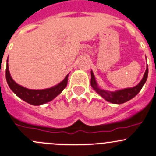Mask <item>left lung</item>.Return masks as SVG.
Returning a JSON list of instances; mask_svg holds the SVG:
<instances>
[{
	"label": "left lung",
	"mask_w": 156,
	"mask_h": 156,
	"mask_svg": "<svg viewBox=\"0 0 156 156\" xmlns=\"http://www.w3.org/2000/svg\"><path fill=\"white\" fill-rule=\"evenodd\" d=\"M147 76H148V66L147 67V70H146L145 73H144L142 80H141V81L138 83L137 86L131 88L116 90L115 91H110L101 89L99 87L97 82H96L94 73H93L92 70H91V86L92 89L99 95L101 96L103 98L105 99L107 101L112 103V104H120L128 101L132 99L133 98H134L137 95L143 88L144 85L145 84Z\"/></svg>",
	"instance_id": "left-lung-1"
}]
</instances>
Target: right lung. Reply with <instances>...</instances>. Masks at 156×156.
<instances>
[{"instance_id": "obj_1", "label": "right lung", "mask_w": 156, "mask_h": 156, "mask_svg": "<svg viewBox=\"0 0 156 156\" xmlns=\"http://www.w3.org/2000/svg\"><path fill=\"white\" fill-rule=\"evenodd\" d=\"M6 79L7 84L10 89L16 94L17 96L23 100L24 101L34 106H40L43 104H46L55 98L58 94L62 93L64 89L67 86L68 74L65 76V78L56 86L45 89H29L23 87L20 85L17 84L11 76L8 66V58L6 61Z\"/></svg>"}]
</instances>
